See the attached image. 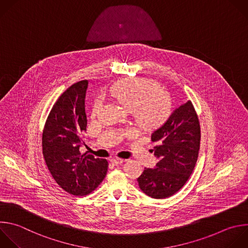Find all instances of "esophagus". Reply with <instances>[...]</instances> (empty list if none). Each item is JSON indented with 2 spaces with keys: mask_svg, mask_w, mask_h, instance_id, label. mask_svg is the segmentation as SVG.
Masks as SVG:
<instances>
[{
  "mask_svg": "<svg viewBox=\"0 0 248 248\" xmlns=\"http://www.w3.org/2000/svg\"><path fill=\"white\" fill-rule=\"evenodd\" d=\"M111 160H112V162H113L114 164H116V166H119V164H122V163L124 161V158H121V157H114V158H112Z\"/></svg>",
  "mask_w": 248,
  "mask_h": 248,
  "instance_id": "esophagus-1",
  "label": "esophagus"
}]
</instances>
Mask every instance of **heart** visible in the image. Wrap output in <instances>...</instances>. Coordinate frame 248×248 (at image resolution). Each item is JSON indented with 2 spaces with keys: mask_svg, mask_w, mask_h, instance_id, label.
<instances>
[{
  "mask_svg": "<svg viewBox=\"0 0 248 248\" xmlns=\"http://www.w3.org/2000/svg\"><path fill=\"white\" fill-rule=\"evenodd\" d=\"M110 93L127 111L132 112L138 124L155 128L168 120L171 113V100L168 93L160 90L158 82L147 78H129L118 81ZM103 106V97L97 96L92 114L96 116Z\"/></svg>",
  "mask_w": 248,
  "mask_h": 248,
  "instance_id": "heart-1",
  "label": "heart"
}]
</instances>
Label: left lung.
Segmentation results:
<instances>
[{"instance_id":"1","label":"left lung","mask_w":248,"mask_h":248,"mask_svg":"<svg viewBox=\"0 0 248 248\" xmlns=\"http://www.w3.org/2000/svg\"><path fill=\"white\" fill-rule=\"evenodd\" d=\"M157 142L155 169H145L137 178L139 188L153 199H166L178 192L191 176L197 163L201 127L191 101L176 108L151 135Z\"/></svg>"}]
</instances>
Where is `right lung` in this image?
Masks as SVG:
<instances>
[{"label": "right lung", "instance_id": "obj_1", "mask_svg": "<svg viewBox=\"0 0 248 248\" xmlns=\"http://www.w3.org/2000/svg\"><path fill=\"white\" fill-rule=\"evenodd\" d=\"M88 85L87 79L78 81L60 95L47 117L42 138L43 155L51 176L60 188L74 196L94 191L108 170L107 159L79 152L88 125Z\"/></svg>", "mask_w": 248, "mask_h": 248}]
</instances>
